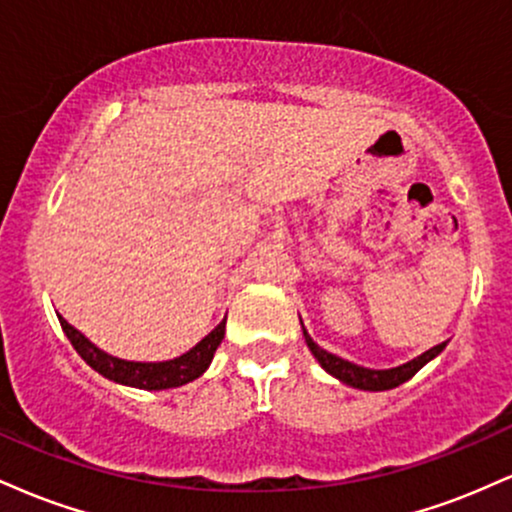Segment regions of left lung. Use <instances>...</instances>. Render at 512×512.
<instances>
[{
    "label": "left lung",
    "instance_id": "8db88e82",
    "mask_svg": "<svg viewBox=\"0 0 512 512\" xmlns=\"http://www.w3.org/2000/svg\"><path fill=\"white\" fill-rule=\"evenodd\" d=\"M301 327H303V322H301ZM303 337H305V344H308V349L313 351V356L317 358V363H320V366L325 368L327 373L334 375L339 383L356 387V390H368V392L392 390V387H399L402 383H407L411 375L419 373V370L424 368L428 361H433V358H436L440 351L448 346V342H443V344L433 346V349L424 351L421 356H416V358H411V361L402 363V366L375 370V368L356 366V363L346 361V358H339L337 354H330V351H325L322 346H317V342H313V337H310L305 327H303Z\"/></svg>",
    "mask_w": 512,
    "mask_h": 512
}]
</instances>
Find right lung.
<instances>
[{
	"label": "right lung",
	"instance_id": "right-lung-1",
	"mask_svg": "<svg viewBox=\"0 0 512 512\" xmlns=\"http://www.w3.org/2000/svg\"><path fill=\"white\" fill-rule=\"evenodd\" d=\"M57 317H60L62 330L72 342L76 354L84 358L88 366L117 385L137 387V390H170V387H180L197 380L209 368L211 358H214L223 334H226V317H223L202 342H197L185 354L170 358V361H125V358L110 356L108 351L98 349L91 339L69 325L62 315Z\"/></svg>",
	"mask_w": 512,
	"mask_h": 512
}]
</instances>
